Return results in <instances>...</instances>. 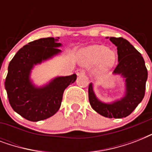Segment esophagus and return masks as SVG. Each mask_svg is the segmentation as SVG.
Masks as SVG:
<instances>
[{"label":"esophagus","mask_w":152,"mask_h":152,"mask_svg":"<svg viewBox=\"0 0 152 152\" xmlns=\"http://www.w3.org/2000/svg\"><path fill=\"white\" fill-rule=\"evenodd\" d=\"M85 74V70L84 69H77L76 70V75L77 76H82V75H84Z\"/></svg>","instance_id":"1"}]
</instances>
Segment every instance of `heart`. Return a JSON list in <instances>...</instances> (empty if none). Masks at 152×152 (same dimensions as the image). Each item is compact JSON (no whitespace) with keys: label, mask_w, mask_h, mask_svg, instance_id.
<instances>
[{"label":"heart","mask_w":152,"mask_h":152,"mask_svg":"<svg viewBox=\"0 0 152 152\" xmlns=\"http://www.w3.org/2000/svg\"><path fill=\"white\" fill-rule=\"evenodd\" d=\"M83 64L86 65L95 64L99 62L100 69L106 71L115 64L117 55L113 50L102 45H93L88 46L82 51Z\"/></svg>","instance_id":"1"}]
</instances>
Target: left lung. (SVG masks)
<instances>
[{
  "label": "left lung",
  "mask_w": 152,
  "mask_h": 152,
  "mask_svg": "<svg viewBox=\"0 0 152 152\" xmlns=\"http://www.w3.org/2000/svg\"><path fill=\"white\" fill-rule=\"evenodd\" d=\"M110 40L117 46L118 55V64L113 74L121 76L125 80V94L120 99L104 102L96 97L93 83H91L88 97L92 109L100 115L109 118H122L129 115L144 99L148 70L142 55L129 42L114 37H110Z\"/></svg>",
  "instance_id": "left-lung-1"
}]
</instances>
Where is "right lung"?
<instances>
[{
    "instance_id": "right-lung-1",
    "label": "right lung",
    "mask_w": 152,
    "mask_h": 152,
    "mask_svg": "<svg viewBox=\"0 0 152 152\" xmlns=\"http://www.w3.org/2000/svg\"><path fill=\"white\" fill-rule=\"evenodd\" d=\"M54 38L31 42L18 51L8 64L5 90L13 110L31 121L45 120L59 110L65 88L76 80V74L57 76L38 87L31 79L32 69L61 53Z\"/></svg>"
}]
</instances>
